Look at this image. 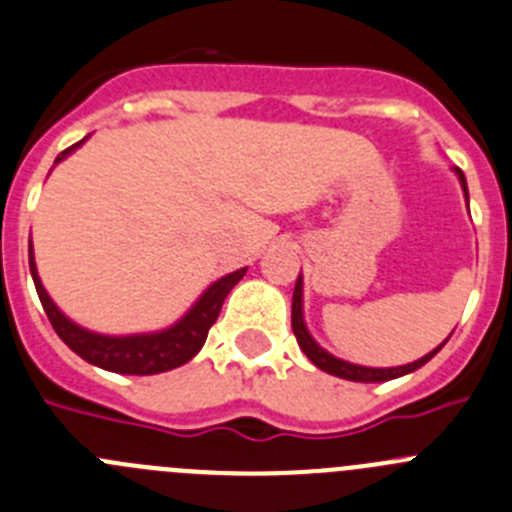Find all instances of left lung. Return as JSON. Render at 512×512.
Wrapping results in <instances>:
<instances>
[{
  "mask_svg": "<svg viewBox=\"0 0 512 512\" xmlns=\"http://www.w3.org/2000/svg\"><path fill=\"white\" fill-rule=\"evenodd\" d=\"M455 174H457V179H460L462 191H465V199L470 202L465 174H462L460 169H455ZM293 333H295V338H298L300 351H303L305 356H308L310 361L318 366V369L326 371V374L338 376V379L364 381V384H376V381H391V379H399V376H404V374H412V371L422 369L429 358L437 356L439 348L444 346V343H442V346H437L434 351H429L427 356H422L419 361H412V364H407V366H391V369H371V366L348 364V361H343V358L331 356L326 348H321L318 343L313 341V336H310L308 328H305V321H303V278H300V275H298V283H295V290H293Z\"/></svg>",
  "mask_w": 512,
  "mask_h": 512,
  "instance_id": "left-lung-1",
  "label": "left lung"
}]
</instances>
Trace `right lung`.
Listing matches in <instances>:
<instances>
[{
    "mask_svg": "<svg viewBox=\"0 0 512 512\" xmlns=\"http://www.w3.org/2000/svg\"><path fill=\"white\" fill-rule=\"evenodd\" d=\"M83 141L65 148V151L55 159V164L62 159H68ZM30 272L32 280H35L42 308H45L47 318H50L57 336L65 341V346L73 348V351L78 353L80 358H85L88 364L100 366V369L105 371H116V374L131 376H151L161 374V371L176 369V366L186 364V361H191V358L202 351L209 328L214 326L219 310H222L224 298H227L229 290H232L234 285L240 283L242 275L247 272V267L229 272V275L219 278L217 283L209 285L202 293V298L191 305V308L186 310L184 318L176 321L171 328L159 333H136V336H100V333L80 328L78 323L70 321L68 315L62 313V310L52 303L47 290L42 288V280L40 275H37L35 255H32V242Z\"/></svg>",
    "mask_w": 512,
    "mask_h": 512,
    "instance_id": "obj_1",
    "label": "right lung"
}]
</instances>
